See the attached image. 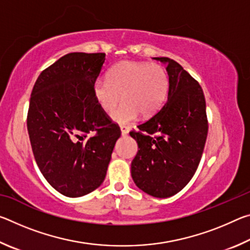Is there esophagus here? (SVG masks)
I'll list each match as a JSON object with an SVG mask.
<instances>
[{
	"label": "esophagus",
	"mask_w": 250,
	"mask_h": 250,
	"mask_svg": "<svg viewBox=\"0 0 250 250\" xmlns=\"http://www.w3.org/2000/svg\"><path fill=\"white\" fill-rule=\"evenodd\" d=\"M120 130H121L122 135H126L129 133V126H126V125H120Z\"/></svg>",
	"instance_id": "1"
}]
</instances>
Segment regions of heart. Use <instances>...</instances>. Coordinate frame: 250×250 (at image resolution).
<instances>
[{
  "label": "heart",
  "mask_w": 250,
  "mask_h": 250,
  "mask_svg": "<svg viewBox=\"0 0 250 250\" xmlns=\"http://www.w3.org/2000/svg\"><path fill=\"white\" fill-rule=\"evenodd\" d=\"M168 76L158 64L121 62L108 73V80H97L94 95L100 107L110 112L125 100L111 118L118 124H130L139 113L143 118L155 115L166 103Z\"/></svg>",
  "instance_id": "b5f03b06"
}]
</instances>
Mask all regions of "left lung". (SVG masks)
<instances>
[{"label":"left lung","mask_w":250,"mask_h":250,"mask_svg":"<svg viewBox=\"0 0 250 250\" xmlns=\"http://www.w3.org/2000/svg\"><path fill=\"white\" fill-rule=\"evenodd\" d=\"M167 64V103L130 135L138 143L131 163L135 185L151 196L166 198L185 188L195 174L204 150L208 124L204 92L179 62L154 57Z\"/></svg>","instance_id":"8db88e82"}]
</instances>
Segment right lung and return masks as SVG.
Listing matches in <instances>:
<instances>
[{"instance_id": "right-lung-1", "label": "right lung", "mask_w": 250, "mask_h": 250, "mask_svg": "<svg viewBox=\"0 0 250 250\" xmlns=\"http://www.w3.org/2000/svg\"><path fill=\"white\" fill-rule=\"evenodd\" d=\"M104 53L67 54L34 84L27 131L34 158L61 194L79 197L103 184L120 128L94 95Z\"/></svg>"}]
</instances>
